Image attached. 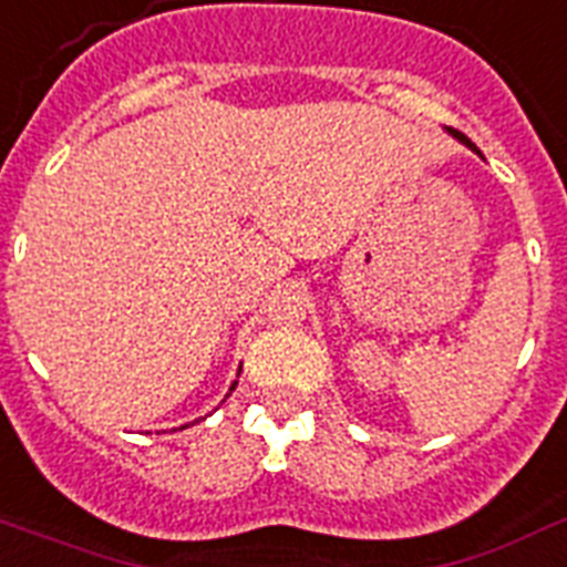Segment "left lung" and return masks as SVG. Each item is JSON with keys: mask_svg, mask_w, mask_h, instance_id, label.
<instances>
[{"mask_svg": "<svg viewBox=\"0 0 567 567\" xmlns=\"http://www.w3.org/2000/svg\"><path fill=\"white\" fill-rule=\"evenodd\" d=\"M449 133H451V136H454V140L463 142V145H466V148H472V151H475V154H481V151L475 148V142L468 140V136H463V133H460V131H449Z\"/></svg>", "mask_w": 567, "mask_h": 567, "instance_id": "8db88e82", "label": "left lung"}]
</instances>
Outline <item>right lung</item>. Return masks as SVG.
Instances as JSON below:
<instances>
[{
    "mask_svg": "<svg viewBox=\"0 0 567 567\" xmlns=\"http://www.w3.org/2000/svg\"><path fill=\"white\" fill-rule=\"evenodd\" d=\"M238 372H241V370H238ZM236 384H238V381H233V388H229V393H233V390H236Z\"/></svg>",
    "mask_w": 567,
    "mask_h": 567,
    "instance_id": "obj_1",
    "label": "right lung"
}]
</instances>
